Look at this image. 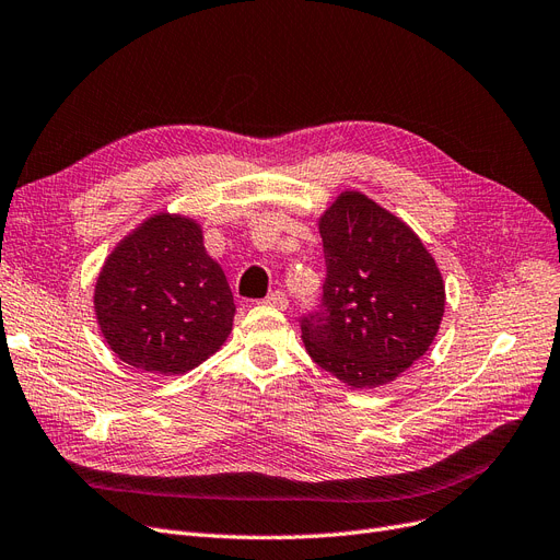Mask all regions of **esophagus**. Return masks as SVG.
Masks as SVG:
<instances>
[{
	"mask_svg": "<svg viewBox=\"0 0 560 560\" xmlns=\"http://www.w3.org/2000/svg\"><path fill=\"white\" fill-rule=\"evenodd\" d=\"M265 302H267L269 306L285 308V306H288V295H285L283 291H272V293H269V295L265 298Z\"/></svg>",
	"mask_w": 560,
	"mask_h": 560,
	"instance_id": "esophagus-1",
	"label": "esophagus"
}]
</instances>
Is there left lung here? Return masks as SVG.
I'll return each mask as SVG.
<instances>
[{
	"mask_svg": "<svg viewBox=\"0 0 560 560\" xmlns=\"http://www.w3.org/2000/svg\"><path fill=\"white\" fill-rule=\"evenodd\" d=\"M323 295L300 318L306 353L355 389L387 385L420 360L445 312L436 260L410 228L358 191L320 217Z\"/></svg>",
	"mask_w": 560,
	"mask_h": 560,
	"instance_id": "1",
	"label": "left lung"
}]
</instances>
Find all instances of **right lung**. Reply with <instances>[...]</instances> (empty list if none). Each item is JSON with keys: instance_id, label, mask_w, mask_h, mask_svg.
I'll use <instances>...</instances> for the list:
<instances>
[{"instance_id": "add662e5", "label": "right lung", "mask_w": 560, "mask_h": 560, "mask_svg": "<svg viewBox=\"0 0 560 560\" xmlns=\"http://www.w3.org/2000/svg\"><path fill=\"white\" fill-rule=\"evenodd\" d=\"M94 308L113 353L150 374H184L233 329L235 302L207 256L200 225L156 214L121 240L103 265Z\"/></svg>"}]
</instances>
